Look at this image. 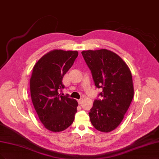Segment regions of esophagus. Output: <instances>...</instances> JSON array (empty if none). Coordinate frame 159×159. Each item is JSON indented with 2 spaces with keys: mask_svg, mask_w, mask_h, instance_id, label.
<instances>
[{
  "mask_svg": "<svg viewBox=\"0 0 159 159\" xmlns=\"http://www.w3.org/2000/svg\"><path fill=\"white\" fill-rule=\"evenodd\" d=\"M78 102L79 105H81V104L82 103V102H83V98H80V99L78 100Z\"/></svg>",
  "mask_w": 159,
  "mask_h": 159,
  "instance_id": "1",
  "label": "esophagus"
}]
</instances>
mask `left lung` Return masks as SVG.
I'll list each match as a JSON object with an SVG mask.
<instances>
[{
	"mask_svg": "<svg viewBox=\"0 0 159 159\" xmlns=\"http://www.w3.org/2000/svg\"><path fill=\"white\" fill-rule=\"evenodd\" d=\"M97 88H102L89 112L94 128L110 132L121 123L134 97L132 76L118 54L107 49L81 52Z\"/></svg>",
	"mask_w": 159,
	"mask_h": 159,
	"instance_id": "obj_1",
	"label": "left lung"
}]
</instances>
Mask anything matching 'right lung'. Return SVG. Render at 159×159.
Masks as SVG:
<instances>
[{
  "instance_id": "add662e5",
  "label": "right lung",
  "mask_w": 159,
  "mask_h": 159,
  "mask_svg": "<svg viewBox=\"0 0 159 159\" xmlns=\"http://www.w3.org/2000/svg\"><path fill=\"white\" fill-rule=\"evenodd\" d=\"M78 51L53 50L34 66L30 79L33 105L45 128L59 132L70 126L77 112L78 102L58 91L64 88L62 79L72 66Z\"/></svg>"
}]
</instances>
